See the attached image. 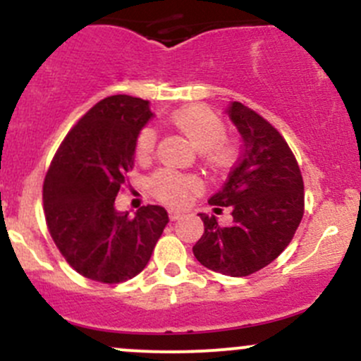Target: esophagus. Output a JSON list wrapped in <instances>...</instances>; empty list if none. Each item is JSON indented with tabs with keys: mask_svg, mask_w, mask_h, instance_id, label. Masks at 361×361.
<instances>
[{
	"mask_svg": "<svg viewBox=\"0 0 361 361\" xmlns=\"http://www.w3.org/2000/svg\"><path fill=\"white\" fill-rule=\"evenodd\" d=\"M181 216V214L180 213H178V211H174V209H171L169 211V218H171V220H178V218H180Z\"/></svg>",
	"mask_w": 361,
	"mask_h": 361,
	"instance_id": "esophagus-1",
	"label": "esophagus"
}]
</instances>
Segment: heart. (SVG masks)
<instances>
[{
    "instance_id": "b5f03b06",
    "label": "heart",
    "mask_w": 361,
    "mask_h": 361,
    "mask_svg": "<svg viewBox=\"0 0 361 361\" xmlns=\"http://www.w3.org/2000/svg\"><path fill=\"white\" fill-rule=\"evenodd\" d=\"M171 123L176 127L213 166H224L232 157V150L225 137V123L220 116L202 104H190L171 115ZM157 134L152 127H145L136 140V154L140 159H148L155 150ZM199 180L190 174L159 171L150 181L152 194L159 201L181 206L188 194L199 188Z\"/></svg>"
}]
</instances>
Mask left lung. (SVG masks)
<instances>
[{
	"instance_id": "obj_1",
	"label": "left lung",
	"mask_w": 361,
	"mask_h": 361,
	"mask_svg": "<svg viewBox=\"0 0 361 361\" xmlns=\"http://www.w3.org/2000/svg\"><path fill=\"white\" fill-rule=\"evenodd\" d=\"M227 115L241 134L243 152L209 202L231 206L232 224L199 213L204 234L192 250L204 267L241 278L264 269L290 245L304 214V181L292 150L267 120L238 101Z\"/></svg>"
}]
</instances>
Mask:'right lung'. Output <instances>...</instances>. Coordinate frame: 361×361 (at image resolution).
Returning <instances> with one entry per match:
<instances>
[{
  "mask_svg": "<svg viewBox=\"0 0 361 361\" xmlns=\"http://www.w3.org/2000/svg\"><path fill=\"white\" fill-rule=\"evenodd\" d=\"M152 116L150 103L140 97L99 101L69 130L45 176L50 235L68 264L94 281L111 285L140 274L169 221L162 206L140 207L134 218L115 207Z\"/></svg>",
  "mask_w": 361,
  "mask_h": 361,
  "instance_id": "add662e5",
  "label": "right lung"
}]
</instances>
